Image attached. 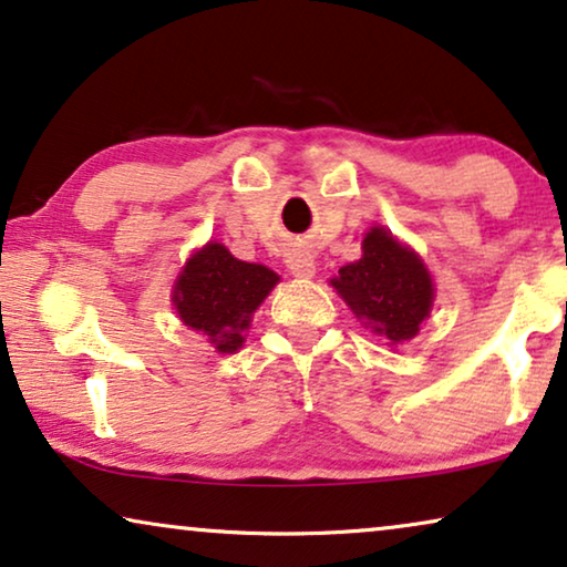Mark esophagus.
Segmentation results:
<instances>
[{
  "label": "esophagus",
  "mask_w": 567,
  "mask_h": 567,
  "mask_svg": "<svg viewBox=\"0 0 567 567\" xmlns=\"http://www.w3.org/2000/svg\"><path fill=\"white\" fill-rule=\"evenodd\" d=\"M286 268L291 270V276L297 278H312L315 276V258L307 250H291L286 255Z\"/></svg>",
  "instance_id": "obj_1"
}]
</instances>
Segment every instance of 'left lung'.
<instances>
[{
  "label": "left lung",
  "mask_w": 567,
  "mask_h": 567,
  "mask_svg": "<svg viewBox=\"0 0 567 567\" xmlns=\"http://www.w3.org/2000/svg\"><path fill=\"white\" fill-rule=\"evenodd\" d=\"M361 250L359 260L338 270L332 289L371 332L384 336L390 346L405 343L417 336L436 297L429 268L384 227H371Z\"/></svg>",
  "instance_id": "8db88e82"
}]
</instances>
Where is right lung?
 <instances>
[{"mask_svg":"<svg viewBox=\"0 0 567 567\" xmlns=\"http://www.w3.org/2000/svg\"><path fill=\"white\" fill-rule=\"evenodd\" d=\"M276 284L270 268L237 260L221 243H208L177 276L173 305L183 324L200 332L216 353H235L245 343L252 312Z\"/></svg>","mask_w":567,"mask_h":567,"instance_id":"1","label":"right lung"}]
</instances>
